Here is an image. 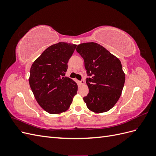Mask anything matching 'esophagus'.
<instances>
[{
  "label": "esophagus",
  "instance_id": "1",
  "mask_svg": "<svg viewBox=\"0 0 156 156\" xmlns=\"http://www.w3.org/2000/svg\"><path fill=\"white\" fill-rule=\"evenodd\" d=\"M84 83H85V82H84V80H81V81H80V84H81V85H83V84H84Z\"/></svg>",
  "mask_w": 156,
  "mask_h": 156
}]
</instances>
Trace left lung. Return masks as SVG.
<instances>
[{"instance_id": "1", "label": "left lung", "mask_w": 156, "mask_h": 156, "mask_svg": "<svg viewBox=\"0 0 156 156\" xmlns=\"http://www.w3.org/2000/svg\"><path fill=\"white\" fill-rule=\"evenodd\" d=\"M84 59L89 78L87 96L83 98L89 110L105 112L119 100L125 83V73L120 60L105 48L94 42L78 45L76 49Z\"/></svg>"}]
</instances>
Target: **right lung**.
Returning a JSON list of instances; mask_svg holds the SVG:
<instances>
[{
	"instance_id": "right-lung-1",
	"label": "right lung",
	"mask_w": 156,
	"mask_h": 156,
	"mask_svg": "<svg viewBox=\"0 0 156 156\" xmlns=\"http://www.w3.org/2000/svg\"><path fill=\"white\" fill-rule=\"evenodd\" d=\"M77 45L59 42L47 48L33 62L29 84L40 106L50 114L66 111L77 94V84L65 76Z\"/></svg>"
}]
</instances>
